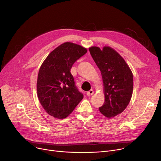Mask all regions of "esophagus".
Wrapping results in <instances>:
<instances>
[{"mask_svg": "<svg viewBox=\"0 0 161 161\" xmlns=\"http://www.w3.org/2000/svg\"><path fill=\"white\" fill-rule=\"evenodd\" d=\"M94 93V91H93V90H90V91H87V96H91V95H92V94Z\"/></svg>", "mask_w": 161, "mask_h": 161, "instance_id": "obj_1", "label": "esophagus"}]
</instances>
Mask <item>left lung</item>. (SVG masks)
I'll use <instances>...</instances> for the list:
<instances>
[{
  "mask_svg": "<svg viewBox=\"0 0 161 161\" xmlns=\"http://www.w3.org/2000/svg\"><path fill=\"white\" fill-rule=\"evenodd\" d=\"M91 55L102 74L105 100L99 108L108 118L122 113L129 104L133 91V75L123 58L113 48L92 46Z\"/></svg>",
  "mask_w": 161,
  "mask_h": 161,
  "instance_id": "8db88e82",
  "label": "left lung"
}]
</instances>
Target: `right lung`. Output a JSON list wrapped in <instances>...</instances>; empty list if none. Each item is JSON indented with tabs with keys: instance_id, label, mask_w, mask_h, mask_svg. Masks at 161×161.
I'll use <instances>...</instances> for the list:
<instances>
[{
	"instance_id": "1",
	"label": "right lung",
	"mask_w": 161,
	"mask_h": 161,
	"mask_svg": "<svg viewBox=\"0 0 161 161\" xmlns=\"http://www.w3.org/2000/svg\"><path fill=\"white\" fill-rule=\"evenodd\" d=\"M87 52L86 48L65 42L51 52L41 65L37 95L42 106L50 115L63 119L69 116L83 98L75 85L70 70Z\"/></svg>"
}]
</instances>
